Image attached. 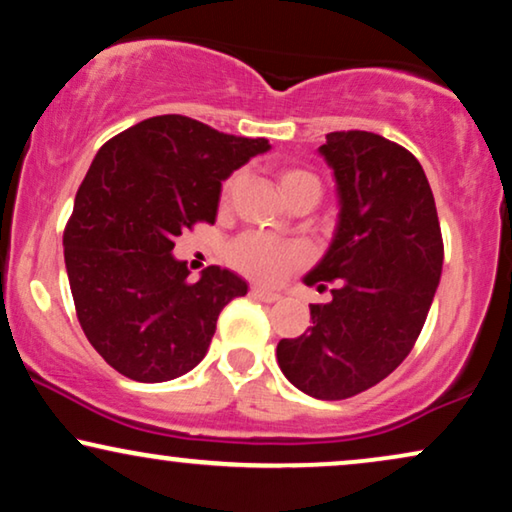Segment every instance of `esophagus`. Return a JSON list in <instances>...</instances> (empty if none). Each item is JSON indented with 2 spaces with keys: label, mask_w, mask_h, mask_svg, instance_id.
Instances as JSON below:
<instances>
[{
  "label": "esophagus",
  "mask_w": 512,
  "mask_h": 512,
  "mask_svg": "<svg viewBox=\"0 0 512 512\" xmlns=\"http://www.w3.org/2000/svg\"><path fill=\"white\" fill-rule=\"evenodd\" d=\"M250 295L255 297V300H262V302H276V300H281V295L278 293H271V290H267V288H252L250 290Z\"/></svg>",
  "instance_id": "obj_1"
}]
</instances>
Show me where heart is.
Instances as JSON below:
<instances>
[{"label": "heart", "instance_id": "heart-1", "mask_svg": "<svg viewBox=\"0 0 512 512\" xmlns=\"http://www.w3.org/2000/svg\"><path fill=\"white\" fill-rule=\"evenodd\" d=\"M238 181H241L238 174L226 179L222 189L224 203H229L231 196H234ZM278 189H281V196L286 203L302 196H312L319 200L321 181L314 172L302 170V167H286V170L278 174ZM226 257L245 276H252L264 283H274L281 281L290 269L300 267L307 260V250L297 243H278L260 234H245L229 245Z\"/></svg>", "mask_w": 512, "mask_h": 512}]
</instances>
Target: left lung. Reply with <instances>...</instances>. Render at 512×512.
I'll return each instance as SVG.
<instances>
[{
  "instance_id": "left-lung-1",
  "label": "left lung",
  "mask_w": 512,
  "mask_h": 512,
  "mask_svg": "<svg viewBox=\"0 0 512 512\" xmlns=\"http://www.w3.org/2000/svg\"><path fill=\"white\" fill-rule=\"evenodd\" d=\"M319 153L333 170L340 212L304 283H333V300L309 304L312 326L278 342L276 359L297 390L335 401L378 385L409 357L439 286L444 245L428 177L406 148L349 129L326 134Z\"/></svg>"
}]
</instances>
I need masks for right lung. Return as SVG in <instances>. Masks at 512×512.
Returning a JSON list of instances; mask_svg holds the SVG:
<instances>
[{
  "label": "right lung",
  "mask_w": 512,
  "mask_h": 512,
  "mask_svg": "<svg viewBox=\"0 0 512 512\" xmlns=\"http://www.w3.org/2000/svg\"><path fill=\"white\" fill-rule=\"evenodd\" d=\"M267 139L217 132L186 115H158L103 144L75 196L63 255L77 319L115 371L165 383L208 354L217 316L248 283L208 267L196 283L174 238L217 217L222 181Z\"/></svg>",
  "instance_id": "add662e5"
}]
</instances>
